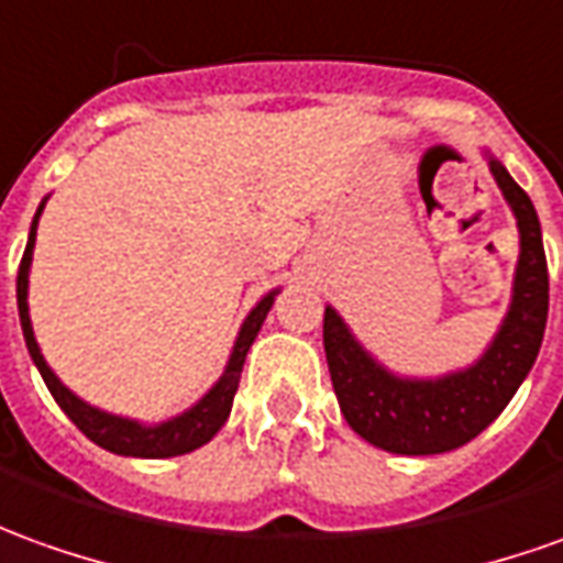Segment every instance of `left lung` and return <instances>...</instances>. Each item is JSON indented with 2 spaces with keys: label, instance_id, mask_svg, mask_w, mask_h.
<instances>
[{
  "label": "left lung",
  "instance_id": "8db88e82",
  "mask_svg": "<svg viewBox=\"0 0 563 563\" xmlns=\"http://www.w3.org/2000/svg\"><path fill=\"white\" fill-rule=\"evenodd\" d=\"M487 165L518 220L521 254L509 312L478 362L435 379L398 377L355 340L333 306L324 309V355L333 393L349 426L374 448L405 456L463 448L506 410L540 355L549 319V266L540 217L503 162L487 156Z\"/></svg>",
  "mask_w": 563,
  "mask_h": 563
}]
</instances>
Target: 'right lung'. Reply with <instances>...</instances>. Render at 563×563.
Wrapping results in <instances>:
<instances>
[{
  "label": "right lung",
  "mask_w": 563,
  "mask_h": 563,
  "mask_svg": "<svg viewBox=\"0 0 563 563\" xmlns=\"http://www.w3.org/2000/svg\"><path fill=\"white\" fill-rule=\"evenodd\" d=\"M42 208H45V199L38 205L36 217H33V227H30V239H26V251H23L21 269H18V312H21V328L23 340H26V349H30V358L38 367V374L45 379L48 393L54 395V401L60 405V410L67 413L69 420L79 426L81 435H88L95 444H100L103 451L119 453V456H143V460H162V456H180V453H189L208 444L211 438L220 432V426L227 422L232 410V398H235V389H239V377H242L244 355L251 343L257 340L260 324L266 321V312L273 309L275 294L278 290H269L263 300H260L247 319H244L242 331L235 336V346H232L230 364L223 371V377L217 379L214 386L208 389V395H201L196 405L184 410L180 417H170L165 422H156V426H143L137 420H128V417H115V413H107L100 407H91L88 401H81L79 395H73L57 379L48 362L42 358L38 352L36 336H33V321H30V306H26V288H30V263H33V244H36V227L38 217H42Z\"/></svg>",
  "instance_id": "right-lung-1"
}]
</instances>
